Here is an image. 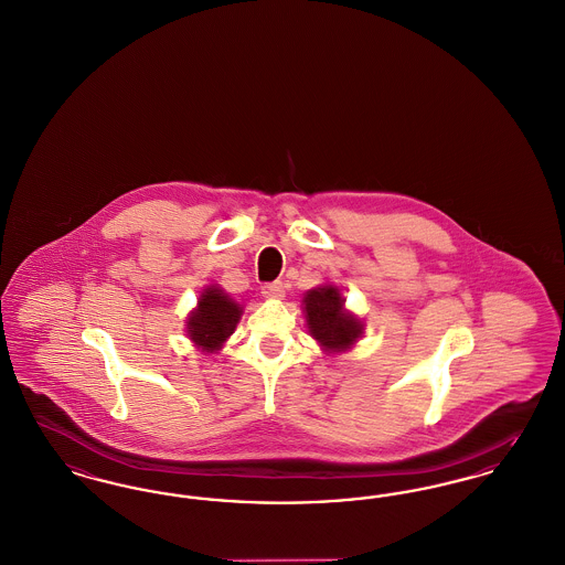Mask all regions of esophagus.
Listing matches in <instances>:
<instances>
[{
	"mask_svg": "<svg viewBox=\"0 0 565 565\" xmlns=\"http://www.w3.org/2000/svg\"><path fill=\"white\" fill-rule=\"evenodd\" d=\"M284 295H286V290H284L281 281H270L263 286V296H267V298H281Z\"/></svg>",
	"mask_w": 565,
	"mask_h": 565,
	"instance_id": "esophagus-1",
	"label": "esophagus"
}]
</instances>
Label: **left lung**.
<instances>
[{
    "label": "left lung",
    "instance_id": "left-lung-1",
    "mask_svg": "<svg viewBox=\"0 0 565 565\" xmlns=\"http://www.w3.org/2000/svg\"><path fill=\"white\" fill-rule=\"evenodd\" d=\"M305 313L311 337H316L328 351L348 350L362 334V323L343 307L337 288H318L305 296Z\"/></svg>",
    "mask_w": 565,
    "mask_h": 565
}]
</instances>
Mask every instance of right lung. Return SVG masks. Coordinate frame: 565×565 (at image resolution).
Returning <instances> with one entry per match:
<instances>
[{
  "instance_id": "right-lung-1",
  "label": "right lung",
  "mask_w": 565,
  "mask_h": 565,
  "mask_svg": "<svg viewBox=\"0 0 565 565\" xmlns=\"http://www.w3.org/2000/svg\"><path fill=\"white\" fill-rule=\"evenodd\" d=\"M239 316L242 309L237 302L217 288H207L199 300V309L189 318L190 339L201 350L214 353L233 334Z\"/></svg>"
}]
</instances>
